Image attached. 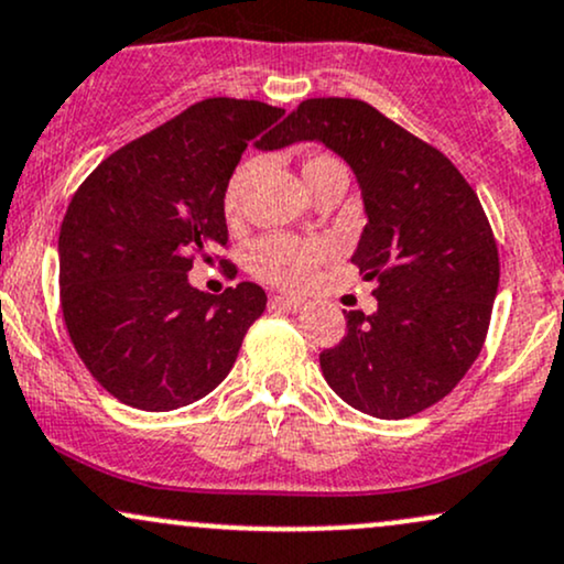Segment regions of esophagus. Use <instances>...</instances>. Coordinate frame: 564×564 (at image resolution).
I'll return each instance as SVG.
<instances>
[{
	"label": "esophagus",
	"mask_w": 564,
	"mask_h": 564,
	"mask_svg": "<svg viewBox=\"0 0 564 564\" xmlns=\"http://www.w3.org/2000/svg\"><path fill=\"white\" fill-rule=\"evenodd\" d=\"M271 308L303 311V308H306V297H295V295H271Z\"/></svg>",
	"instance_id": "esophagus-1"
}]
</instances>
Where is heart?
<instances>
[{
  "label": "heart",
  "mask_w": 564,
  "mask_h": 564,
  "mask_svg": "<svg viewBox=\"0 0 564 564\" xmlns=\"http://www.w3.org/2000/svg\"><path fill=\"white\" fill-rule=\"evenodd\" d=\"M340 161L329 155H311L303 165V178L319 174L327 165ZM250 163L240 165L229 176L227 189H224V216L229 221L240 218L242 208V189L248 184ZM335 256V245L327 237H295V235H263L250 242L248 248V269L253 271L258 280L280 288H303L314 280L316 269L327 263Z\"/></svg>",
  "instance_id": "b5f03b06"
}]
</instances>
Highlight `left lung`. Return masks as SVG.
Listing matches in <instances>:
<instances>
[{"instance_id": "1", "label": "left lung", "mask_w": 564, "mask_h": 564, "mask_svg": "<svg viewBox=\"0 0 564 564\" xmlns=\"http://www.w3.org/2000/svg\"><path fill=\"white\" fill-rule=\"evenodd\" d=\"M319 139L361 184L369 224L354 263L375 282L377 311L346 314V335L319 354L324 380L377 420H406L446 399L486 343L499 290V248L459 169L369 102L297 105L276 142Z\"/></svg>"}]
</instances>
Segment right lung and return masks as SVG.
Returning <instances> with one entry per match:
<instances>
[{
  "instance_id": "add662e5",
  "label": "right lung",
  "mask_w": 564,
  "mask_h": 564,
  "mask_svg": "<svg viewBox=\"0 0 564 564\" xmlns=\"http://www.w3.org/2000/svg\"><path fill=\"white\" fill-rule=\"evenodd\" d=\"M282 116L258 99L208 97L105 158L73 195L57 242L63 322L84 367L126 406L200 401L267 308L253 282L214 297L187 271L195 258L227 261L216 253L229 240L224 189L248 142Z\"/></svg>"
}]
</instances>
